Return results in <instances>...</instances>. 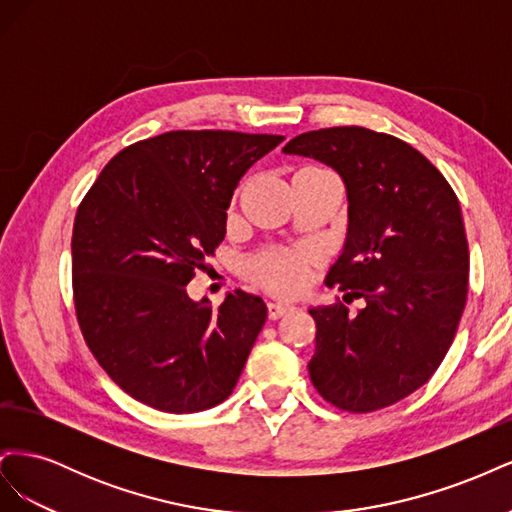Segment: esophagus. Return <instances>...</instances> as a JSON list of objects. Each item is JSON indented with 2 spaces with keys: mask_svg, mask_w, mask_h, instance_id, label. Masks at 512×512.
I'll return each instance as SVG.
<instances>
[{
  "mask_svg": "<svg viewBox=\"0 0 512 512\" xmlns=\"http://www.w3.org/2000/svg\"><path fill=\"white\" fill-rule=\"evenodd\" d=\"M294 307L286 305V303H267V314H269V320H277L286 316L288 312H292Z\"/></svg>",
  "mask_w": 512,
  "mask_h": 512,
  "instance_id": "1",
  "label": "esophagus"
}]
</instances>
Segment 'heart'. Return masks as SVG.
I'll return each mask as SVG.
<instances>
[{
  "label": "heart",
  "mask_w": 512,
  "mask_h": 512,
  "mask_svg": "<svg viewBox=\"0 0 512 512\" xmlns=\"http://www.w3.org/2000/svg\"><path fill=\"white\" fill-rule=\"evenodd\" d=\"M307 254L271 252L250 262L247 275L267 290L280 294H297L309 282Z\"/></svg>",
  "instance_id": "1"
}]
</instances>
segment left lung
<instances>
[{"label":"left lung","instance_id":"1","mask_svg":"<svg viewBox=\"0 0 512 512\" xmlns=\"http://www.w3.org/2000/svg\"><path fill=\"white\" fill-rule=\"evenodd\" d=\"M342 177L348 232L327 275L337 301L309 309L316 352L309 378L329 404L374 412L433 376L451 348L468 297L470 252L451 185L421 151L359 126L294 136L282 149Z\"/></svg>","mask_w":512,"mask_h":512}]
</instances>
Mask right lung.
I'll return each mask as SVG.
<instances>
[{
	"instance_id": "1",
	"label": "right lung",
	"mask_w": 512,
	"mask_h": 512,
	"mask_svg": "<svg viewBox=\"0 0 512 512\" xmlns=\"http://www.w3.org/2000/svg\"><path fill=\"white\" fill-rule=\"evenodd\" d=\"M284 141L177 130L119 151L76 211L74 307L89 350L130 397L170 414L222 404L267 320L243 290L220 307L188 282L226 235L239 179Z\"/></svg>"
}]
</instances>
